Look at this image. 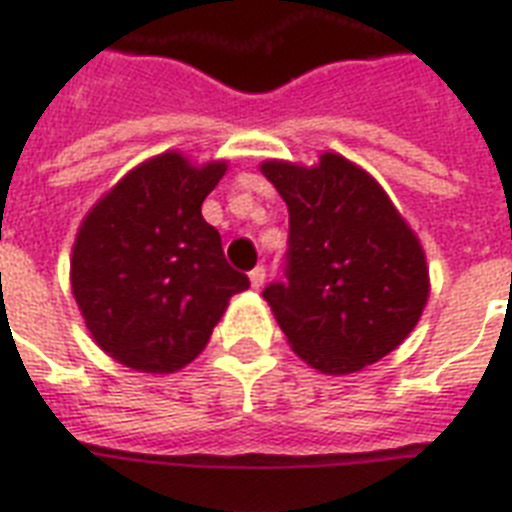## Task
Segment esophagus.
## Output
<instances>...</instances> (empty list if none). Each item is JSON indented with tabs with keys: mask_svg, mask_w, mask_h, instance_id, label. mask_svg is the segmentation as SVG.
<instances>
[{
	"mask_svg": "<svg viewBox=\"0 0 512 512\" xmlns=\"http://www.w3.org/2000/svg\"><path fill=\"white\" fill-rule=\"evenodd\" d=\"M249 281H252V287L260 289L265 284V265H257V268H252L249 271Z\"/></svg>",
	"mask_w": 512,
	"mask_h": 512,
	"instance_id": "obj_1",
	"label": "esophagus"
}]
</instances>
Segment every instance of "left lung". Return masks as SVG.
<instances>
[{
    "label": "left lung",
    "instance_id": "8db88e82",
    "mask_svg": "<svg viewBox=\"0 0 512 512\" xmlns=\"http://www.w3.org/2000/svg\"><path fill=\"white\" fill-rule=\"evenodd\" d=\"M289 209L284 281L263 297L297 356L327 374L380 361L420 321L428 268L420 241L380 185L324 154L311 170L265 162Z\"/></svg>",
    "mask_w": 512,
    "mask_h": 512
}]
</instances>
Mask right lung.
Segmentation results:
<instances>
[{
  "instance_id": "1",
  "label": "right lung",
  "mask_w": 512,
  "mask_h": 512,
  "mask_svg": "<svg viewBox=\"0 0 512 512\" xmlns=\"http://www.w3.org/2000/svg\"><path fill=\"white\" fill-rule=\"evenodd\" d=\"M223 162L180 154L140 164L92 209L71 257V287L95 342L138 372H175L207 345L225 305L249 287L201 204Z\"/></svg>"
}]
</instances>
